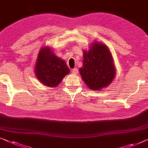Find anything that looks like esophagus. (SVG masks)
I'll return each instance as SVG.
<instances>
[{
  "mask_svg": "<svg viewBox=\"0 0 148 148\" xmlns=\"http://www.w3.org/2000/svg\"><path fill=\"white\" fill-rule=\"evenodd\" d=\"M72 73L74 74V75H77L78 73V70L77 68H75V69H73L72 70Z\"/></svg>",
  "mask_w": 148,
  "mask_h": 148,
  "instance_id": "1",
  "label": "esophagus"
}]
</instances>
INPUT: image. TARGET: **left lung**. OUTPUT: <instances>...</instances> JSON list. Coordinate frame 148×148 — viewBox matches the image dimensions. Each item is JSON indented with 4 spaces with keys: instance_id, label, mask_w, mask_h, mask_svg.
<instances>
[{
    "instance_id": "left-lung-1",
    "label": "left lung",
    "mask_w": 148,
    "mask_h": 148,
    "mask_svg": "<svg viewBox=\"0 0 148 148\" xmlns=\"http://www.w3.org/2000/svg\"><path fill=\"white\" fill-rule=\"evenodd\" d=\"M79 72L83 81L93 91L111 83L115 71L112 56L106 45L93 42L88 52L83 53V67Z\"/></svg>"
}]
</instances>
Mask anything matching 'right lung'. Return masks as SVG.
I'll return each mask as SVG.
<instances>
[{
	"mask_svg": "<svg viewBox=\"0 0 148 148\" xmlns=\"http://www.w3.org/2000/svg\"><path fill=\"white\" fill-rule=\"evenodd\" d=\"M70 72L65 61L59 58L48 47L42 48L38 53L35 66L37 77L42 84L57 87Z\"/></svg>",
	"mask_w": 148,
	"mask_h": 148,
	"instance_id": "1",
	"label": "right lung"
}]
</instances>
